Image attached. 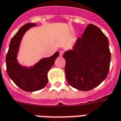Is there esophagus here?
<instances>
[{
  "instance_id": "34e87169",
  "label": "esophagus",
  "mask_w": 121,
  "mask_h": 121,
  "mask_svg": "<svg viewBox=\"0 0 121 121\" xmlns=\"http://www.w3.org/2000/svg\"><path fill=\"white\" fill-rule=\"evenodd\" d=\"M63 50H60V56H63Z\"/></svg>"
}]
</instances>
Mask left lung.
Masks as SVG:
<instances>
[{
    "label": "left lung",
    "mask_w": 121,
    "mask_h": 121,
    "mask_svg": "<svg viewBox=\"0 0 121 121\" xmlns=\"http://www.w3.org/2000/svg\"><path fill=\"white\" fill-rule=\"evenodd\" d=\"M68 83L82 91H88L107 77L111 61L109 41L99 28L89 24L78 37L73 50L63 55Z\"/></svg>",
    "instance_id": "obj_1"
}]
</instances>
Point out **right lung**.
Listing matches in <instances>:
<instances>
[{
	"mask_svg": "<svg viewBox=\"0 0 121 121\" xmlns=\"http://www.w3.org/2000/svg\"><path fill=\"white\" fill-rule=\"evenodd\" d=\"M35 25V23H28L19 29L11 39L6 57L8 75L17 86L26 92L37 91L46 86L48 82L47 73L59 56V52H56L51 57L43 58L31 67H23L17 63V54L22 39L25 32Z\"/></svg>",
	"mask_w": 121,
	"mask_h": 121,
	"instance_id": "obj_1",
	"label": "right lung"
}]
</instances>
